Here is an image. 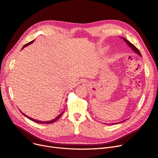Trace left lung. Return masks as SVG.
Segmentation results:
<instances>
[{"label": "left lung", "instance_id": "left-lung-1", "mask_svg": "<svg viewBox=\"0 0 158 158\" xmlns=\"http://www.w3.org/2000/svg\"><path fill=\"white\" fill-rule=\"evenodd\" d=\"M122 38L123 39V40L125 41V42H126V44H127V45H129V46L130 47V48H131L134 51H135V52H137V53L138 55H139L141 56H142V55H141V52H140V51H139V49L136 48V47H135V45H134L133 44H132L131 43H130V42H129V41L127 40L126 38H123V37H122ZM124 121H125V120L122 121V122H120L119 123H121V122H124ZM118 124V123H114V124Z\"/></svg>", "mask_w": 158, "mask_h": 158}]
</instances>
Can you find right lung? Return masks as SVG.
<instances>
[{
    "label": "right lung",
    "instance_id": "add662e5",
    "mask_svg": "<svg viewBox=\"0 0 158 158\" xmlns=\"http://www.w3.org/2000/svg\"><path fill=\"white\" fill-rule=\"evenodd\" d=\"M34 40H32V41H31V42H28V43H27V44H25L24 46H23V48H25V47H26V46H27V45H28L29 44H32L33 42H34ZM22 48V49H23ZM21 113L24 115L25 116H26V117H27L28 118H29L30 120H32V121H34V122H36V123H38V124H52V123H53V122H55V121H56L58 118H59L60 116H62V114L64 113V111L62 113H60L59 115H58L56 118H55V119H53V120H50V121H48V122H42V121H40V120H35V119H33V118H31V117H28V116H27L26 114H25L24 113H23L21 111Z\"/></svg>",
    "mask_w": 158,
    "mask_h": 158
}]
</instances>
